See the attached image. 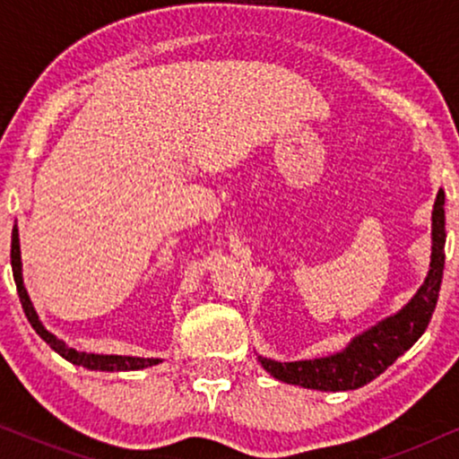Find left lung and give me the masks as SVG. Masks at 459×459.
Segmentation results:
<instances>
[{"label": "left lung", "mask_w": 459, "mask_h": 459, "mask_svg": "<svg viewBox=\"0 0 459 459\" xmlns=\"http://www.w3.org/2000/svg\"><path fill=\"white\" fill-rule=\"evenodd\" d=\"M445 238H447L445 234V194L438 192L435 209H432V253L429 275L403 309L361 332L341 353L319 357V359L284 363L259 355L261 366L273 378L303 388H316V391H353V388L372 382L388 366H393L397 357L411 349L413 342L429 328L443 281Z\"/></svg>", "instance_id": "8db88e82"}]
</instances>
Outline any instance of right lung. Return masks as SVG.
I'll use <instances>...</instances> for the list:
<instances>
[{"label":"right lung","instance_id":"add662e5","mask_svg":"<svg viewBox=\"0 0 459 459\" xmlns=\"http://www.w3.org/2000/svg\"><path fill=\"white\" fill-rule=\"evenodd\" d=\"M10 259H12V273H14V281H16V290L18 297H21L24 316L33 325V330L39 334L43 341H46L49 347H52L56 353L65 357L66 361L74 363V366H83L87 369H100V372H129V369H143L150 366H156L160 359H143V357H125V355H96V353H83V351H77L73 347H68L65 341L56 338L52 332H48L43 328V324L39 322V316H37L33 303H30L27 288H24L22 281V263H21V240H18V228L14 225L12 230V250H10Z\"/></svg>","mask_w":459,"mask_h":459}]
</instances>
